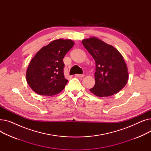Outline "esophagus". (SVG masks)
Instances as JSON below:
<instances>
[{
    "label": "esophagus",
    "mask_w": 151,
    "mask_h": 151,
    "mask_svg": "<svg viewBox=\"0 0 151 151\" xmlns=\"http://www.w3.org/2000/svg\"><path fill=\"white\" fill-rule=\"evenodd\" d=\"M84 75H79V74H77V75H76V76H77V77H79V78H83V77H84Z\"/></svg>",
    "instance_id": "esophagus-1"
}]
</instances>
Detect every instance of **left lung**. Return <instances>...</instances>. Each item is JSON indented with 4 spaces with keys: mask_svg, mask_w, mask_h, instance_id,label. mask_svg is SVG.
<instances>
[{
    "mask_svg": "<svg viewBox=\"0 0 151 151\" xmlns=\"http://www.w3.org/2000/svg\"><path fill=\"white\" fill-rule=\"evenodd\" d=\"M82 43L96 61V84L91 92L104 97L119 92L129 80L122 55L112 45L95 37L83 40Z\"/></svg>",
    "mask_w": 151,
    "mask_h": 151,
    "instance_id": "1",
    "label": "left lung"
}]
</instances>
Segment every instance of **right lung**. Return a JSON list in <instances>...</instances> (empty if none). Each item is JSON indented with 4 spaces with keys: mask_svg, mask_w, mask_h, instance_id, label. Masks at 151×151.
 I'll return each instance as SVG.
<instances>
[{
    "mask_svg": "<svg viewBox=\"0 0 151 151\" xmlns=\"http://www.w3.org/2000/svg\"><path fill=\"white\" fill-rule=\"evenodd\" d=\"M74 44L70 39H57L37 52L26 71V81L32 91L52 96L65 88L68 80L63 75V58Z\"/></svg>",
    "mask_w": 151,
    "mask_h": 151,
    "instance_id": "1",
    "label": "right lung"
}]
</instances>
